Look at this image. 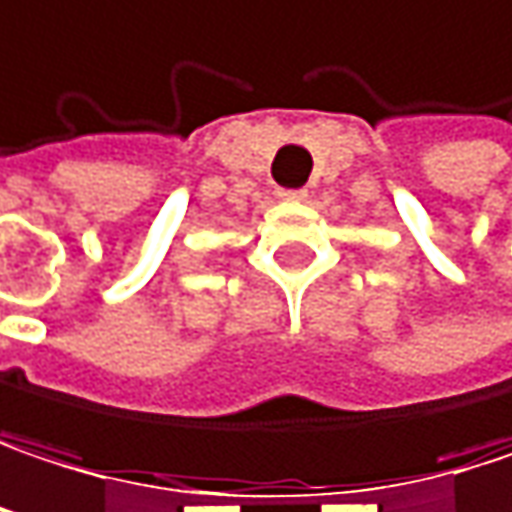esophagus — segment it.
Returning <instances> with one entry per match:
<instances>
[{"label": "esophagus", "mask_w": 512, "mask_h": 512, "mask_svg": "<svg viewBox=\"0 0 512 512\" xmlns=\"http://www.w3.org/2000/svg\"><path fill=\"white\" fill-rule=\"evenodd\" d=\"M278 196L287 199V202H304V199H307V190H304V187H296V190L284 187V190H278Z\"/></svg>", "instance_id": "esophagus-1"}]
</instances>
